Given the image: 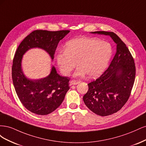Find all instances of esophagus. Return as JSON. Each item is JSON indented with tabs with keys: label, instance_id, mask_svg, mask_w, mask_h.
<instances>
[{
	"label": "esophagus",
	"instance_id": "1",
	"mask_svg": "<svg viewBox=\"0 0 146 146\" xmlns=\"http://www.w3.org/2000/svg\"><path fill=\"white\" fill-rule=\"evenodd\" d=\"M79 83V82L77 80H72L70 82V85H77V84Z\"/></svg>",
	"mask_w": 146,
	"mask_h": 146
}]
</instances>
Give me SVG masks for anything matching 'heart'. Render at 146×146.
<instances>
[{
	"instance_id": "obj_1",
	"label": "heart",
	"mask_w": 146,
	"mask_h": 146,
	"mask_svg": "<svg viewBox=\"0 0 146 146\" xmlns=\"http://www.w3.org/2000/svg\"><path fill=\"white\" fill-rule=\"evenodd\" d=\"M112 47L107 41L96 38L85 37L72 39L66 43L64 50L56 55L60 72L69 76L76 66L75 77L99 76L107 68L112 55Z\"/></svg>"
}]
</instances>
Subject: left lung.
<instances>
[{
  "mask_svg": "<svg viewBox=\"0 0 146 146\" xmlns=\"http://www.w3.org/2000/svg\"><path fill=\"white\" fill-rule=\"evenodd\" d=\"M91 33L109 35L117 44L109 67L98 78L88 84V91L83 98L91 111L106 116L120 110L129 99L135 82V64L129 48L116 34L104 31Z\"/></svg>",
  "mask_w": 146,
  "mask_h": 146,
  "instance_id": "left-lung-1",
  "label": "left lung"
}]
</instances>
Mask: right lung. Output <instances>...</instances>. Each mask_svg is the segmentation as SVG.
<instances>
[{"label":"right lung","instance_id":"1","mask_svg":"<svg viewBox=\"0 0 146 146\" xmlns=\"http://www.w3.org/2000/svg\"><path fill=\"white\" fill-rule=\"evenodd\" d=\"M69 30H35L26 36L17 47L12 66V79L21 102L29 111L39 115H47L63 102L69 90L70 78L60 76L53 66L50 74L40 80H29L22 71L21 60L30 48L39 47L54 58L58 44Z\"/></svg>","mask_w":146,"mask_h":146}]
</instances>
